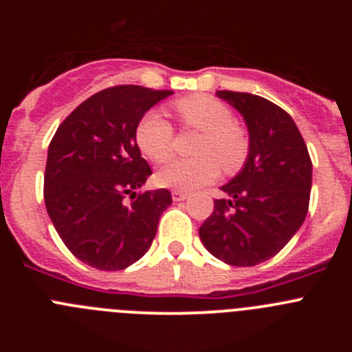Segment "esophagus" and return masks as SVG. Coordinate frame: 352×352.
I'll use <instances>...</instances> for the list:
<instances>
[{
	"label": "esophagus",
	"mask_w": 352,
	"mask_h": 352,
	"mask_svg": "<svg viewBox=\"0 0 352 352\" xmlns=\"http://www.w3.org/2000/svg\"><path fill=\"white\" fill-rule=\"evenodd\" d=\"M186 197H188V194H185V192L173 190V199H174V201H185Z\"/></svg>",
	"instance_id": "obj_1"
}]
</instances>
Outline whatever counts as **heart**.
Listing matches in <instances>:
<instances>
[{
    "instance_id": "b5f03b06",
    "label": "heart",
    "mask_w": 352,
    "mask_h": 352,
    "mask_svg": "<svg viewBox=\"0 0 352 352\" xmlns=\"http://www.w3.org/2000/svg\"><path fill=\"white\" fill-rule=\"evenodd\" d=\"M174 111L185 129L201 132L190 160H173L162 167L157 182L174 190H197L213 182L220 166L232 174L247 162L250 141L247 130L232 121L231 109L208 95L185 96L174 104ZM135 139L149 160L162 164L174 149V130L157 111L144 114L135 130Z\"/></svg>"
}]
</instances>
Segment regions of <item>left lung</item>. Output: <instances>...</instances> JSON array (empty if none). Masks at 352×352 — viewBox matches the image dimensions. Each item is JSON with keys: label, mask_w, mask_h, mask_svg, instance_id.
Here are the masks:
<instances>
[{"label": "left lung", "mask_w": 352, "mask_h": 352, "mask_svg": "<svg viewBox=\"0 0 352 352\" xmlns=\"http://www.w3.org/2000/svg\"><path fill=\"white\" fill-rule=\"evenodd\" d=\"M243 116L250 149L243 169L220 188L213 213L199 227L211 256L231 266H256L276 256L309 211L312 160L284 109L252 93L217 91Z\"/></svg>", "instance_id": "left-lung-1"}]
</instances>
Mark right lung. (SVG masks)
Wrapping results in <instances>:
<instances>
[{"label": "right lung", "instance_id": "obj_1", "mask_svg": "<svg viewBox=\"0 0 352 352\" xmlns=\"http://www.w3.org/2000/svg\"><path fill=\"white\" fill-rule=\"evenodd\" d=\"M169 95L133 84L102 89L67 116L49 144L45 208L68 250L88 266L118 272L141 259L173 203L166 188L138 194L151 167L135 141L144 113Z\"/></svg>", "mask_w": 352, "mask_h": 352}]
</instances>
